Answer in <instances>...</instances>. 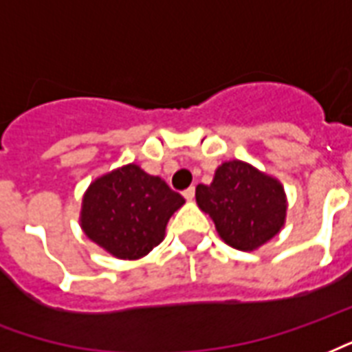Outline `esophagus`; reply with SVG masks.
Here are the masks:
<instances>
[{
    "label": "esophagus",
    "instance_id": "esophagus-1",
    "mask_svg": "<svg viewBox=\"0 0 352 352\" xmlns=\"http://www.w3.org/2000/svg\"><path fill=\"white\" fill-rule=\"evenodd\" d=\"M183 196L186 197V199H188V201H192V199H194V196H196V188H194V186H190V188H186L183 192Z\"/></svg>",
    "mask_w": 352,
    "mask_h": 352
}]
</instances>
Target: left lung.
Segmentation results:
<instances>
[{"label": "left lung", "mask_w": 352, "mask_h": 352, "mask_svg": "<svg viewBox=\"0 0 352 352\" xmlns=\"http://www.w3.org/2000/svg\"><path fill=\"white\" fill-rule=\"evenodd\" d=\"M196 201L226 244L252 252L280 233L287 197L282 183L242 160L218 166L210 184H197Z\"/></svg>", "instance_id": "left-lung-1"}]
</instances>
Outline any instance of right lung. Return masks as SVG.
<instances>
[{"instance_id":"add662e5","label":"right lung","mask_w":352,"mask_h":352,"mask_svg":"<svg viewBox=\"0 0 352 352\" xmlns=\"http://www.w3.org/2000/svg\"><path fill=\"white\" fill-rule=\"evenodd\" d=\"M184 197L160 177L126 164L98 177L83 194L80 223L85 235L119 259H140L158 246Z\"/></svg>"}]
</instances>
